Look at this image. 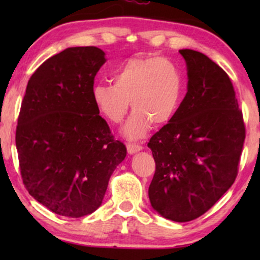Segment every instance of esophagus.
I'll list each match as a JSON object with an SVG mask.
<instances>
[{"mask_svg":"<svg viewBox=\"0 0 260 260\" xmlns=\"http://www.w3.org/2000/svg\"><path fill=\"white\" fill-rule=\"evenodd\" d=\"M126 149H127V152H129L130 155H133V154H135V152L141 151L142 149H143V147H142V145H140V144L129 143V144H126Z\"/></svg>","mask_w":260,"mask_h":260,"instance_id":"obj_1","label":"esophagus"}]
</instances>
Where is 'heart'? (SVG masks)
I'll use <instances>...</instances> for the list:
<instances>
[{"mask_svg":"<svg viewBox=\"0 0 260 260\" xmlns=\"http://www.w3.org/2000/svg\"><path fill=\"white\" fill-rule=\"evenodd\" d=\"M111 80L93 85L92 101L105 118L120 123L129 106L135 111L123 127L130 140L143 137L150 129L169 123L180 108L182 76L169 59L135 56L113 70Z\"/></svg>","mask_w":260,"mask_h":260,"instance_id":"obj_1","label":"heart"}]
</instances>
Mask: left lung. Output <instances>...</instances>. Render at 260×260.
Segmentation results:
<instances>
[{
  "instance_id": "8db88e82",
  "label": "left lung",
  "mask_w": 260,
  "mask_h": 260,
  "mask_svg": "<svg viewBox=\"0 0 260 260\" xmlns=\"http://www.w3.org/2000/svg\"><path fill=\"white\" fill-rule=\"evenodd\" d=\"M179 52L187 65V93L174 118L148 143L156 163L149 200L163 218L187 222L233 184L245 125L225 71L200 52Z\"/></svg>"
}]
</instances>
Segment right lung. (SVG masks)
<instances>
[{
    "instance_id": "1",
    "label": "right lung",
    "mask_w": 260,
    "mask_h": 260,
    "mask_svg": "<svg viewBox=\"0 0 260 260\" xmlns=\"http://www.w3.org/2000/svg\"><path fill=\"white\" fill-rule=\"evenodd\" d=\"M101 48L70 47L46 60L28 81L16 127L28 193L55 214L80 218L102 205L110 176L125 158L92 101Z\"/></svg>"
}]
</instances>
